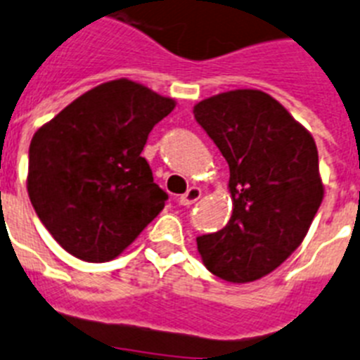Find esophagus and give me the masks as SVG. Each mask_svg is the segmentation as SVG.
Listing matches in <instances>:
<instances>
[{
	"instance_id": "obj_1",
	"label": "esophagus",
	"mask_w": 360,
	"mask_h": 360,
	"mask_svg": "<svg viewBox=\"0 0 360 360\" xmlns=\"http://www.w3.org/2000/svg\"><path fill=\"white\" fill-rule=\"evenodd\" d=\"M202 197V191H200V187H189L184 195H180L178 197V204L180 206H191V204H195V202L198 200V198Z\"/></svg>"
}]
</instances>
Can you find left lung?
<instances>
[{"label":"left lung","mask_w":360,"mask_h":360,"mask_svg":"<svg viewBox=\"0 0 360 360\" xmlns=\"http://www.w3.org/2000/svg\"><path fill=\"white\" fill-rule=\"evenodd\" d=\"M230 167L231 217L197 237L206 269L230 283L261 280L307 236L323 198L313 136L261 90H231L193 106Z\"/></svg>","instance_id":"left-lung-1"}]
</instances>
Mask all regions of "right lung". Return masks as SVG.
Listing matches in <instances>:
<instances>
[{"instance_id": "right-lung-1", "label": "right lung", "mask_w": 360, "mask_h": 360, "mask_svg": "<svg viewBox=\"0 0 360 360\" xmlns=\"http://www.w3.org/2000/svg\"><path fill=\"white\" fill-rule=\"evenodd\" d=\"M176 101L129 79L95 86L34 132L27 193L55 240L88 263L115 259L162 212L141 150Z\"/></svg>"}]
</instances>
